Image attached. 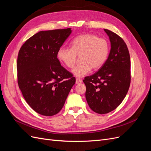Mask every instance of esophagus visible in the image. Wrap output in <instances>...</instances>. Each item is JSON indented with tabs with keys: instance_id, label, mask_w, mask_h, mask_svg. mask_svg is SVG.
<instances>
[{
	"instance_id": "1",
	"label": "esophagus",
	"mask_w": 151,
	"mask_h": 151,
	"mask_svg": "<svg viewBox=\"0 0 151 151\" xmlns=\"http://www.w3.org/2000/svg\"><path fill=\"white\" fill-rule=\"evenodd\" d=\"M82 82H83V81H82V79H81L79 78H77L76 80V83L77 84L82 83Z\"/></svg>"
}]
</instances>
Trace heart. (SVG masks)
Listing matches in <instances>:
<instances>
[{
  "mask_svg": "<svg viewBox=\"0 0 151 151\" xmlns=\"http://www.w3.org/2000/svg\"><path fill=\"white\" fill-rule=\"evenodd\" d=\"M108 41L93 34H83L77 36L71 42V48L61 47L57 57L68 68L74 67L77 55H80L81 62L72 70L77 77H83L91 71L97 69L106 62L109 54Z\"/></svg>",
  "mask_w": 151,
  "mask_h": 151,
  "instance_id": "obj_1",
  "label": "heart"
}]
</instances>
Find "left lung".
<instances>
[{"instance_id":"1","label":"left lung","mask_w":151,"mask_h":151,"mask_svg":"<svg viewBox=\"0 0 151 151\" xmlns=\"http://www.w3.org/2000/svg\"><path fill=\"white\" fill-rule=\"evenodd\" d=\"M111 42L106 61L99 70L83 80L86 98L90 108L99 114L116 109L125 98L130 84V58L123 40L104 29Z\"/></svg>"}]
</instances>
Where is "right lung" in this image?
Listing matches in <instances>:
<instances>
[{
    "label": "right lung",
    "mask_w": 151,
    "mask_h": 151,
    "mask_svg": "<svg viewBox=\"0 0 151 151\" xmlns=\"http://www.w3.org/2000/svg\"><path fill=\"white\" fill-rule=\"evenodd\" d=\"M71 32L70 28L40 31L26 41L18 53V86L27 103L42 115L60 111L76 83L57 58L58 48Z\"/></svg>",
    "instance_id": "add662e5"
}]
</instances>
